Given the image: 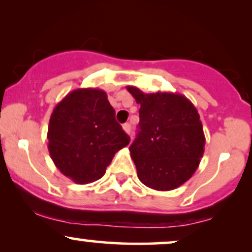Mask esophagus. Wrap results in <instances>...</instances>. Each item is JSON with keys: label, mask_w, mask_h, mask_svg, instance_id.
Returning a JSON list of instances; mask_svg holds the SVG:
<instances>
[{"label": "esophagus", "mask_w": 252, "mask_h": 252, "mask_svg": "<svg viewBox=\"0 0 252 252\" xmlns=\"http://www.w3.org/2000/svg\"><path fill=\"white\" fill-rule=\"evenodd\" d=\"M123 130H124V131L126 132V134H129V132H130V130H131V126H130L129 123H126V124H123Z\"/></svg>", "instance_id": "34e87169"}]
</instances>
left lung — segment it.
<instances>
[{"label": "left lung", "mask_w": 252, "mask_h": 252, "mask_svg": "<svg viewBox=\"0 0 252 252\" xmlns=\"http://www.w3.org/2000/svg\"><path fill=\"white\" fill-rule=\"evenodd\" d=\"M126 90L141 105L138 134L129 147L138 179L156 190L178 189L192 178L204 155L198 110L180 94Z\"/></svg>", "instance_id": "1"}]
</instances>
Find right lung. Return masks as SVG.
Returning <instances> with one entry per match:
<instances>
[{
    "label": "right lung",
    "mask_w": 252,
    "mask_h": 252,
    "mask_svg": "<svg viewBox=\"0 0 252 252\" xmlns=\"http://www.w3.org/2000/svg\"><path fill=\"white\" fill-rule=\"evenodd\" d=\"M47 138L57 168L79 185L102 178L115 154L130 142L106 92L94 88L73 90L57 104Z\"/></svg>",
    "instance_id": "obj_1"
}]
</instances>
